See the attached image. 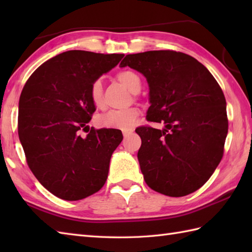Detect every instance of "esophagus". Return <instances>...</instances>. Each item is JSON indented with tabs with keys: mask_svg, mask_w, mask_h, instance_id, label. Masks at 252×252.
<instances>
[{
	"mask_svg": "<svg viewBox=\"0 0 252 252\" xmlns=\"http://www.w3.org/2000/svg\"><path fill=\"white\" fill-rule=\"evenodd\" d=\"M133 133V130H126V131H123V136L127 137L129 135H131Z\"/></svg>",
	"mask_w": 252,
	"mask_h": 252,
	"instance_id": "34e87169",
	"label": "esophagus"
}]
</instances>
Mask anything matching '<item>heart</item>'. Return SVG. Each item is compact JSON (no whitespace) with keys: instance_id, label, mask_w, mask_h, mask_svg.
<instances>
[{"instance_id":"heart-1","label":"heart","mask_w":252,"mask_h":252,"mask_svg":"<svg viewBox=\"0 0 252 252\" xmlns=\"http://www.w3.org/2000/svg\"><path fill=\"white\" fill-rule=\"evenodd\" d=\"M117 79L132 93H137L141 89V79L132 70H123L117 73ZM90 97L96 107L103 106V83L96 80L91 85ZM138 116V109L130 107L121 110H110L98 118V123L105 127L119 130H130L134 126Z\"/></svg>"}]
</instances>
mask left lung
I'll use <instances>...</instances> for the list:
<instances>
[{"mask_svg": "<svg viewBox=\"0 0 252 252\" xmlns=\"http://www.w3.org/2000/svg\"><path fill=\"white\" fill-rule=\"evenodd\" d=\"M149 89L147 120L162 130L137 127L141 171L152 189L182 197L199 189L220 163L228 130L226 100L208 69L184 53L148 51L126 55Z\"/></svg>", "mask_w": 252, "mask_h": 252, "instance_id": "obj_1", "label": "left lung"}]
</instances>
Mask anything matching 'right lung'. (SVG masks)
Here are the masks:
<instances>
[{"instance_id": "1", "label": "right lung", "mask_w": 252, "mask_h": 252, "mask_svg": "<svg viewBox=\"0 0 252 252\" xmlns=\"http://www.w3.org/2000/svg\"><path fill=\"white\" fill-rule=\"evenodd\" d=\"M125 54L67 51L36 69L18 105V135L37 181L63 200H80L104 186L112 153L122 141L116 129H91L95 105L91 85L115 68Z\"/></svg>"}]
</instances>
